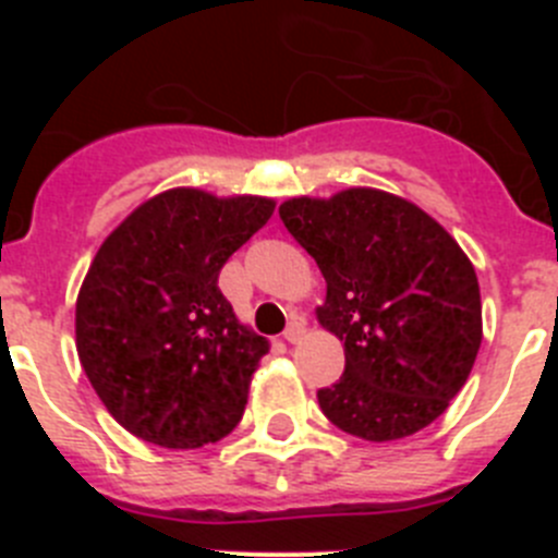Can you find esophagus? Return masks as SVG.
Masks as SVG:
<instances>
[{
	"instance_id": "esophagus-1",
	"label": "esophagus",
	"mask_w": 558,
	"mask_h": 558,
	"mask_svg": "<svg viewBox=\"0 0 558 558\" xmlns=\"http://www.w3.org/2000/svg\"><path fill=\"white\" fill-rule=\"evenodd\" d=\"M304 332H307V329H304L302 322H290L288 329H284V340H288V343H299V340L304 338Z\"/></svg>"
}]
</instances>
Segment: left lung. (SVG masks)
Wrapping results in <instances>:
<instances>
[{"label": "left lung", "instance_id": "obj_1", "mask_svg": "<svg viewBox=\"0 0 558 558\" xmlns=\"http://www.w3.org/2000/svg\"><path fill=\"white\" fill-rule=\"evenodd\" d=\"M327 279L318 322L347 368L318 391L324 416L366 441L436 422L463 388L483 338L481 288L461 245L405 198L354 186L279 206Z\"/></svg>", "mask_w": 558, "mask_h": 558}]
</instances>
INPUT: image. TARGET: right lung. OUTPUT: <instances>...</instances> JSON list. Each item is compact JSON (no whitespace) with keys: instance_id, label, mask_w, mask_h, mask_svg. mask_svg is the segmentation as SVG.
Listing matches in <instances>:
<instances>
[{"instance_id":"right-lung-1","label":"right lung","mask_w":558,"mask_h":558,"mask_svg":"<svg viewBox=\"0 0 558 558\" xmlns=\"http://www.w3.org/2000/svg\"><path fill=\"white\" fill-rule=\"evenodd\" d=\"M274 206L167 190L97 251L77 293V357L108 413L142 441L195 450L243 418L268 340L236 322L218 276Z\"/></svg>"}]
</instances>
